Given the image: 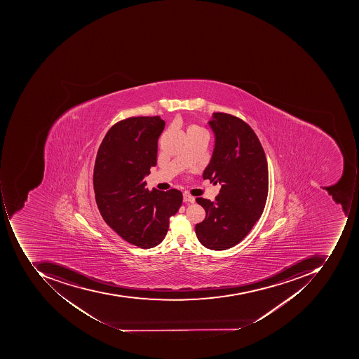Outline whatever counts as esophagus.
I'll use <instances>...</instances> for the list:
<instances>
[{"mask_svg": "<svg viewBox=\"0 0 359 359\" xmlns=\"http://www.w3.org/2000/svg\"><path fill=\"white\" fill-rule=\"evenodd\" d=\"M183 202L194 203L195 197H193L192 195L189 194V193H184V194H183Z\"/></svg>", "mask_w": 359, "mask_h": 359, "instance_id": "34e87169", "label": "esophagus"}]
</instances>
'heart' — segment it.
Segmentation results:
<instances>
[{
	"mask_svg": "<svg viewBox=\"0 0 359 359\" xmlns=\"http://www.w3.org/2000/svg\"><path fill=\"white\" fill-rule=\"evenodd\" d=\"M188 135H196V134H206V130L202 127L197 126V125H191L187 130Z\"/></svg>",
	"mask_w": 359,
	"mask_h": 359,
	"instance_id": "b5f03b06",
	"label": "heart"
}]
</instances>
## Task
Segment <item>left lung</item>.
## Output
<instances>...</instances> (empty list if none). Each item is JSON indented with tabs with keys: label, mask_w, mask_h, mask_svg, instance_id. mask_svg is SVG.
Masks as SVG:
<instances>
[{
	"label": "left lung",
	"mask_w": 359,
	"mask_h": 359,
	"mask_svg": "<svg viewBox=\"0 0 359 359\" xmlns=\"http://www.w3.org/2000/svg\"><path fill=\"white\" fill-rule=\"evenodd\" d=\"M215 136L210 162L203 179L220 183L216 201L197 197L206 218L195 225L203 246L225 250L242 242L260 219L269 192L264 150L256 133L244 121L213 113L208 122Z\"/></svg>",
	"instance_id": "1"
}]
</instances>
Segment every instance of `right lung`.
<instances>
[{
    "instance_id": "add662e5",
    "label": "right lung",
    "mask_w": 359,
    "mask_h": 359,
    "mask_svg": "<svg viewBox=\"0 0 359 359\" xmlns=\"http://www.w3.org/2000/svg\"><path fill=\"white\" fill-rule=\"evenodd\" d=\"M164 127L160 116L116 123L103 138L95 162V198L103 220L126 242L143 249L162 243L169 218L182 204V193L176 189L146 188L144 178L156 165L157 140Z\"/></svg>"
}]
</instances>
